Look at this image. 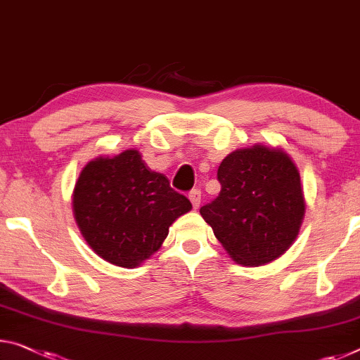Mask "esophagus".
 <instances>
[{"label": "esophagus", "mask_w": 360, "mask_h": 360, "mask_svg": "<svg viewBox=\"0 0 360 360\" xmlns=\"http://www.w3.org/2000/svg\"><path fill=\"white\" fill-rule=\"evenodd\" d=\"M189 200L192 202L193 210H198V207H200V202H202V192L198 191V189L191 191V193H189Z\"/></svg>", "instance_id": "obj_1"}]
</instances>
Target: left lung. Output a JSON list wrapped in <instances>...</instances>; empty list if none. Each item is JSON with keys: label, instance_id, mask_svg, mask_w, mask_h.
<instances>
[{"label": "left lung", "instance_id": "obj_1", "mask_svg": "<svg viewBox=\"0 0 360 360\" xmlns=\"http://www.w3.org/2000/svg\"><path fill=\"white\" fill-rule=\"evenodd\" d=\"M221 192L200 208L227 255L240 266L267 264L292 247L306 202L300 171L281 147L237 149L218 168Z\"/></svg>", "mask_w": 360, "mask_h": 360}]
</instances>
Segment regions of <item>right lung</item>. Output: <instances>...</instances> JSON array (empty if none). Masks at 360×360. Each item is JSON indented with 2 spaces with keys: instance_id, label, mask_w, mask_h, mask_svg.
Wrapping results in <instances>:
<instances>
[{
  "instance_id": "add662e5",
  "label": "right lung",
  "mask_w": 360,
  "mask_h": 360,
  "mask_svg": "<svg viewBox=\"0 0 360 360\" xmlns=\"http://www.w3.org/2000/svg\"><path fill=\"white\" fill-rule=\"evenodd\" d=\"M72 207L91 250L113 266L134 269L158 252L169 226L192 203L147 167L139 150L128 149L84 165Z\"/></svg>"
}]
</instances>
